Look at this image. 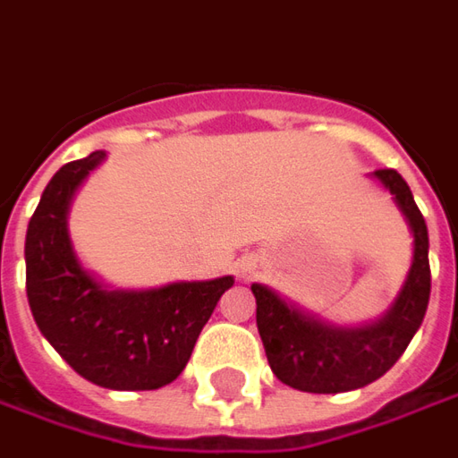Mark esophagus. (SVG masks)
Returning a JSON list of instances; mask_svg holds the SVG:
<instances>
[{
  "label": "esophagus",
  "instance_id": "obj_1",
  "mask_svg": "<svg viewBox=\"0 0 458 458\" xmlns=\"http://www.w3.org/2000/svg\"><path fill=\"white\" fill-rule=\"evenodd\" d=\"M236 271H239V276H242V279H249V276H251V271H254V264H251V261H242V264L236 267Z\"/></svg>",
  "mask_w": 458,
  "mask_h": 458
}]
</instances>
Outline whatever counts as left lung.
I'll return each mask as SVG.
<instances>
[{
    "instance_id": "left-lung-1",
    "label": "left lung",
    "mask_w": 458,
    "mask_h": 458,
    "mask_svg": "<svg viewBox=\"0 0 458 458\" xmlns=\"http://www.w3.org/2000/svg\"><path fill=\"white\" fill-rule=\"evenodd\" d=\"M374 176L392 191L414 234L409 276L379 321L356 329L331 327L286 304L269 286L251 284L257 296V327L271 371L299 392L339 394L377 381L399 361L427 314L431 294L427 222L396 169H377Z\"/></svg>"
}]
</instances>
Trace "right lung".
I'll return each instance as SVG.
<instances>
[{
	"label": "right lung",
	"mask_w": 458,
	"mask_h": 458,
	"mask_svg": "<svg viewBox=\"0 0 458 458\" xmlns=\"http://www.w3.org/2000/svg\"><path fill=\"white\" fill-rule=\"evenodd\" d=\"M104 151L64 164L44 189L24 242L31 317L69 367L97 386L149 392L184 371L232 276L112 292L79 264L66 211Z\"/></svg>",
	"instance_id": "add662e5"
}]
</instances>
